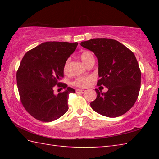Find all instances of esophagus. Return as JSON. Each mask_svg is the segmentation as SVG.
Here are the masks:
<instances>
[{"mask_svg":"<svg viewBox=\"0 0 159 159\" xmlns=\"http://www.w3.org/2000/svg\"><path fill=\"white\" fill-rule=\"evenodd\" d=\"M76 93H85V90H80V89H77L76 90Z\"/></svg>","mask_w":159,"mask_h":159,"instance_id":"34e87169","label":"esophagus"}]
</instances>
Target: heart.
Segmentation results:
<instances>
[{"mask_svg":"<svg viewBox=\"0 0 159 159\" xmlns=\"http://www.w3.org/2000/svg\"><path fill=\"white\" fill-rule=\"evenodd\" d=\"M94 57L93 53L90 52V51H83V52L80 54V58H81V60L84 64H87V62L89 61L91 58ZM69 60H67L65 63L64 64L63 67V71L64 73H66L67 71H68V66H69ZM93 80V77L92 76H81L76 79L73 82V85L78 86V87L80 88H85L88 87L90 82Z\"/></svg>","mask_w":159,"mask_h":159,"instance_id":"heart-1","label":"heart"}]
</instances>
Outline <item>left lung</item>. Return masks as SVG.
<instances>
[{"label": "left lung", "instance_id": "1", "mask_svg": "<svg viewBox=\"0 0 159 159\" xmlns=\"http://www.w3.org/2000/svg\"><path fill=\"white\" fill-rule=\"evenodd\" d=\"M94 52L98 61V85L108 91L95 89L97 98L90 103L94 111L110 118L120 116L130 110L138 99L141 71L131 50L116 40L93 39L80 43Z\"/></svg>", "mask_w": 159, "mask_h": 159}]
</instances>
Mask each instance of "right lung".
Wrapping results in <instances>:
<instances>
[{
	"mask_svg": "<svg viewBox=\"0 0 159 159\" xmlns=\"http://www.w3.org/2000/svg\"><path fill=\"white\" fill-rule=\"evenodd\" d=\"M78 43L45 42L26 52L17 72L21 102L32 116L43 122H51L68 111L69 94L73 88L61 83L65 61L76 49ZM66 89L57 95L53 86Z\"/></svg>",
	"mask_w": 159,
	"mask_h": 159,
	"instance_id": "add662e5",
	"label": "right lung"
}]
</instances>
